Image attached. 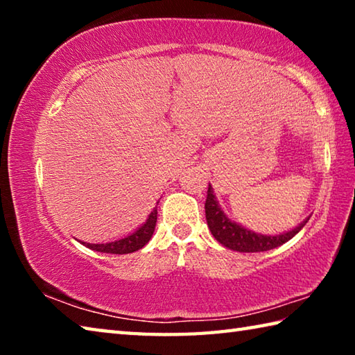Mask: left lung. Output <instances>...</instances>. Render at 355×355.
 I'll return each instance as SVG.
<instances>
[{
  "label": "left lung",
  "mask_w": 355,
  "mask_h": 355,
  "mask_svg": "<svg viewBox=\"0 0 355 355\" xmlns=\"http://www.w3.org/2000/svg\"><path fill=\"white\" fill-rule=\"evenodd\" d=\"M205 214L208 228L211 232V235L216 238V241H219L224 248L236 252H264L279 248V245L290 241L294 235H297L310 219L307 218L300 222L297 227H294L293 230L279 233V235H261V233H255L249 230V228L239 225L238 222L232 220L222 211L211 184H208Z\"/></svg>",
  "instance_id": "left-lung-1"
}]
</instances>
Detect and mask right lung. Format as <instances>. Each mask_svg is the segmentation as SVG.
Returning <instances> with one entry per match:
<instances>
[{"label":"right lung","mask_w":355,"mask_h":355,"mask_svg":"<svg viewBox=\"0 0 355 355\" xmlns=\"http://www.w3.org/2000/svg\"><path fill=\"white\" fill-rule=\"evenodd\" d=\"M156 218H158V209L153 208V211L148 214L147 220L144 222L139 228H136L133 233H130L128 236L119 238L116 241H111V243H98V244L84 243V241H80V243L92 250L103 252V254H116V255L131 254V252L142 249L144 245L150 241V238H152L155 232Z\"/></svg>","instance_id":"right-lung-1"}]
</instances>
